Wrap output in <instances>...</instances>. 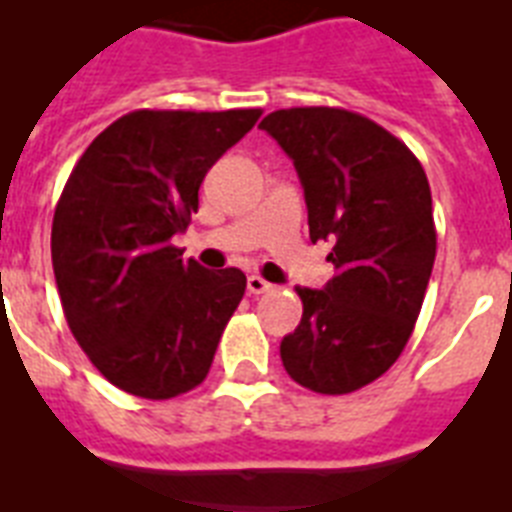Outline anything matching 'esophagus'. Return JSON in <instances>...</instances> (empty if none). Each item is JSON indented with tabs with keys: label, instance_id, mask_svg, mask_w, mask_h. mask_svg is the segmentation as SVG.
Segmentation results:
<instances>
[{
	"label": "esophagus",
	"instance_id": "esophagus-1",
	"mask_svg": "<svg viewBox=\"0 0 512 512\" xmlns=\"http://www.w3.org/2000/svg\"><path fill=\"white\" fill-rule=\"evenodd\" d=\"M272 288H275V285L267 283L264 277H259V275L248 277V293H269Z\"/></svg>",
	"mask_w": 512,
	"mask_h": 512
}]
</instances>
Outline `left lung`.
I'll list each match as a JSON object with an SVG mask.
<instances>
[{
  "instance_id": "left-lung-1",
  "label": "left lung",
  "mask_w": 512,
  "mask_h": 512,
  "mask_svg": "<svg viewBox=\"0 0 512 512\" xmlns=\"http://www.w3.org/2000/svg\"><path fill=\"white\" fill-rule=\"evenodd\" d=\"M261 130L296 165L310 240L334 245L326 288H296L304 312L280 358L301 387L347 395L400 358L422 310L435 261L425 168L382 125L336 106L277 109Z\"/></svg>"
}]
</instances>
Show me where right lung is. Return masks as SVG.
<instances>
[{"instance_id":"right-lung-1","label":"right lung","mask_w":512,"mask_h":512,"mask_svg":"<svg viewBox=\"0 0 512 512\" xmlns=\"http://www.w3.org/2000/svg\"><path fill=\"white\" fill-rule=\"evenodd\" d=\"M259 117L138 109L71 170L53 216L55 285L71 334L114 387L168 400L211 371L245 275L184 259L173 235L197 213L213 162Z\"/></svg>"}]
</instances>
